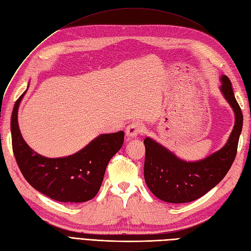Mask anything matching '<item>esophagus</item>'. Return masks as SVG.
Masks as SVG:
<instances>
[{"label": "esophagus", "mask_w": 251, "mask_h": 251, "mask_svg": "<svg viewBox=\"0 0 251 251\" xmlns=\"http://www.w3.org/2000/svg\"><path fill=\"white\" fill-rule=\"evenodd\" d=\"M145 130L143 124H141L140 122H132L126 128V136L128 139L136 138L139 134H142Z\"/></svg>", "instance_id": "34e87169"}]
</instances>
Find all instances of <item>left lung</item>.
<instances>
[{
  "label": "left lung",
  "mask_w": 251,
  "mask_h": 251,
  "mask_svg": "<svg viewBox=\"0 0 251 251\" xmlns=\"http://www.w3.org/2000/svg\"><path fill=\"white\" fill-rule=\"evenodd\" d=\"M221 89L235 114L233 130L223 149L201 161L187 162L153 140H144L145 182L152 194L161 201L171 203L196 201L220 183L232 165L243 127V113L234 98L231 81L225 75Z\"/></svg>",
  "instance_id": "obj_1"
}]
</instances>
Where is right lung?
Masks as SVG:
<instances>
[{
	"label": "right lung",
	"instance_id": "1",
	"mask_svg": "<svg viewBox=\"0 0 251 251\" xmlns=\"http://www.w3.org/2000/svg\"><path fill=\"white\" fill-rule=\"evenodd\" d=\"M25 92L17 100L10 122L12 151L22 175L31 187L54 201L85 202L92 199L109 161L123 145L124 131L100 134L72 156L46 158L30 149L19 129L18 108Z\"/></svg>",
	"mask_w": 251,
	"mask_h": 251
}]
</instances>
